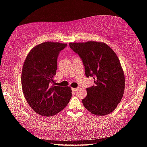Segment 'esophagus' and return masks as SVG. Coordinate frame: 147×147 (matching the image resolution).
Returning <instances> with one entry per match:
<instances>
[{
    "label": "esophagus",
    "instance_id": "34e87169",
    "mask_svg": "<svg viewBox=\"0 0 147 147\" xmlns=\"http://www.w3.org/2000/svg\"><path fill=\"white\" fill-rule=\"evenodd\" d=\"M78 88H72V91H76L77 90H78Z\"/></svg>",
    "mask_w": 147,
    "mask_h": 147
}]
</instances>
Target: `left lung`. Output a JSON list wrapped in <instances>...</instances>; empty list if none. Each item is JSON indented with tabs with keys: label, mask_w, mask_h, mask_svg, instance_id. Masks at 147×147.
Returning <instances> with one entry per match:
<instances>
[{
	"label": "left lung",
	"mask_w": 147,
	"mask_h": 147,
	"mask_svg": "<svg viewBox=\"0 0 147 147\" xmlns=\"http://www.w3.org/2000/svg\"><path fill=\"white\" fill-rule=\"evenodd\" d=\"M69 47L81 58L86 76L94 79V85L86 89L88 94L82 100L84 107L96 115L112 112L123 98L125 86L117 56L101 42L70 43Z\"/></svg>",
	"instance_id": "8db88e82"
}]
</instances>
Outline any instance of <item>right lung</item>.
Returning a JSON list of instances; mask_svg holds the SVG:
<instances>
[{
	"label": "right lung",
	"mask_w": 147,
	"mask_h": 147,
	"mask_svg": "<svg viewBox=\"0 0 147 147\" xmlns=\"http://www.w3.org/2000/svg\"><path fill=\"white\" fill-rule=\"evenodd\" d=\"M67 46L45 42L34 47L24 62L21 75L24 96L30 108L41 115H56L71 98L70 87L54 84L59 52Z\"/></svg>",
	"instance_id": "add662e5"
}]
</instances>
